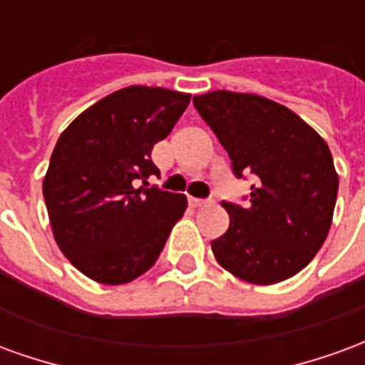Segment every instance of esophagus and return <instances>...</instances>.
I'll use <instances>...</instances> for the list:
<instances>
[{
  "instance_id": "34e87169",
  "label": "esophagus",
  "mask_w": 365,
  "mask_h": 365,
  "mask_svg": "<svg viewBox=\"0 0 365 365\" xmlns=\"http://www.w3.org/2000/svg\"><path fill=\"white\" fill-rule=\"evenodd\" d=\"M207 203V199H197V197H190V207L197 209V207H203Z\"/></svg>"
}]
</instances>
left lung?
Segmentation results:
<instances>
[{
  "label": "left lung",
  "instance_id": "1",
  "mask_svg": "<svg viewBox=\"0 0 365 365\" xmlns=\"http://www.w3.org/2000/svg\"><path fill=\"white\" fill-rule=\"evenodd\" d=\"M193 105L229 152L232 174L254 175L245 207L222 201L229 230L211 242L222 268L256 285L305 268L329 235L338 175L329 146L305 120L266 97L211 91Z\"/></svg>",
  "mask_w": 365,
  "mask_h": 365
}]
</instances>
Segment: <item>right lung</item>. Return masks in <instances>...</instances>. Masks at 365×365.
<instances>
[{"mask_svg":"<svg viewBox=\"0 0 365 365\" xmlns=\"http://www.w3.org/2000/svg\"><path fill=\"white\" fill-rule=\"evenodd\" d=\"M190 93L130 86L103 97L60 135L43 195L62 254L105 285L154 266L187 199L148 185L150 154L190 105Z\"/></svg>","mask_w":365,"mask_h":365,"instance_id":"1","label":"right lung"}]
</instances>
